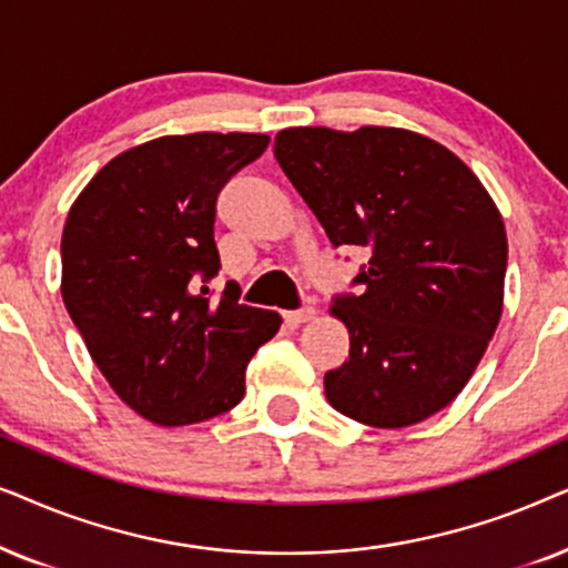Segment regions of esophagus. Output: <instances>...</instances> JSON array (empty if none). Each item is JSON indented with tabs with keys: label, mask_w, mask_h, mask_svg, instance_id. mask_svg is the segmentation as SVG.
<instances>
[{
	"label": "esophagus",
	"mask_w": 568,
	"mask_h": 568,
	"mask_svg": "<svg viewBox=\"0 0 568 568\" xmlns=\"http://www.w3.org/2000/svg\"><path fill=\"white\" fill-rule=\"evenodd\" d=\"M314 314H316V312H314L312 306H304V308H296V312H285L283 316H285V322L291 324V327H298V324L312 322Z\"/></svg>",
	"instance_id": "obj_1"
}]
</instances>
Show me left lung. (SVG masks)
Wrapping results in <instances>:
<instances>
[{"instance_id":"obj_1","label":"left lung","mask_w":568,"mask_h":568,"mask_svg":"<svg viewBox=\"0 0 568 568\" xmlns=\"http://www.w3.org/2000/svg\"><path fill=\"white\" fill-rule=\"evenodd\" d=\"M275 158L332 246H363L358 293L332 314L351 355L324 374L329 405L376 428L447 407L501 320L506 231L475 173L423 134L395 126H296Z\"/></svg>"}]
</instances>
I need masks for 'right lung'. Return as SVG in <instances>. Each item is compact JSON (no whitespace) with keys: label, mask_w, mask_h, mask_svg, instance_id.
<instances>
[{"label":"right lung","mask_w":568,"mask_h":568,"mask_svg":"<svg viewBox=\"0 0 568 568\" xmlns=\"http://www.w3.org/2000/svg\"><path fill=\"white\" fill-rule=\"evenodd\" d=\"M267 134L158 138L101 169L67 215L62 298L111 389L158 426H189L244 399L246 366L280 329L239 304L215 244L217 194Z\"/></svg>","instance_id":"right-lung-1"}]
</instances>
